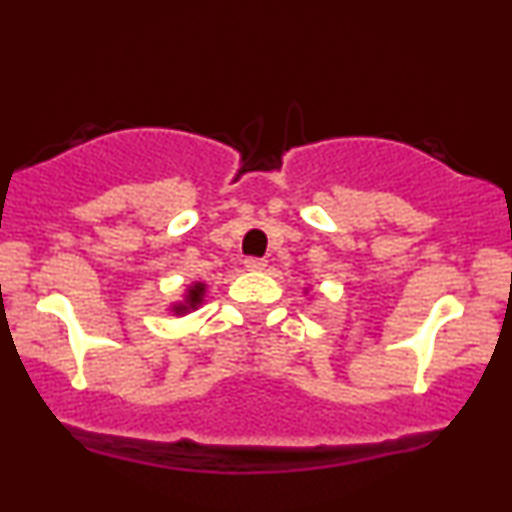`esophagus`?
Returning <instances> with one entry per match:
<instances>
[{"label":"esophagus","mask_w":512,"mask_h":512,"mask_svg":"<svg viewBox=\"0 0 512 512\" xmlns=\"http://www.w3.org/2000/svg\"><path fill=\"white\" fill-rule=\"evenodd\" d=\"M245 267H248L250 272H262V269L267 267V260H262V257H248V260H245Z\"/></svg>","instance_id":"obj_1"}]
</instances>
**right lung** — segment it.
<instances>
[{
    "label": "right lung",
    "mask_w": 512,
    "mask_h": 512,
    "mask_svg": "<svg viewBox=\"0 0 512 512\" xmlns=\"http://www.w3.org/2000/svg\"><path fill=\"white\" fill-rule=\"evenodd\" d=\"M202 293H205V286H202V283H195V286H190L188 305H178L176 312H183V310H188V307H195L202 300Z\"/></svg>",
    "instance_id": "1"
}]
</instances>
